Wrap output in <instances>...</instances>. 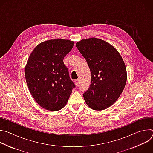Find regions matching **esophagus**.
Masks as SVG:
<instances>
[{
  "mask_svg": "<svg viewBox=\"0 0 153 153\" xmlns=\"http://www.w3.org/2000/svg\"><path fill=\"white\" fill-rule=\"evenodd\" d=\"M79 82H80V81H79V79H77V80H76L74 81L75 85H76V86H78V85H79Z\"/></svg>",
  "mask_w": 153,
  "mask_h": 153,
  "instance_id": "obj_1",
  "label": "esophagus"
}]
</instances>
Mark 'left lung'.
I'll return each instance as SVG.
<instances>
[{
  "label": "left lung",
  "instance_id": "obj_1",
  "mask_svg": "<svg viewBox=\"0 0 153 153\" xmlns=\"http://www.w3.org/2000/svg\"><path fill=\"white\" fill-rule=\"evenodd\" d=\"M76 47L86 60L91 74V84L84 100L94 110L111 106L119 97L126 82L125 63L117 50L97 38L82 39Z\"/></svg>",
  "mask_w": 153,
  "mask_h": 153
}]
</instances>
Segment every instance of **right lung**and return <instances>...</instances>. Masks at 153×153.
<instances>
[{"instance_id":"right-lung-1","label":"right lung","mask_w":153,"mask_h":153,"mask_svg":"<svg viewBox=\"0 0 153 153\" xmlns=\"http://www.w3.org/2000/svg\"><path fill=\"white\" fill-rule=\"evenodd\" d=\"M74 43L60 39L47 40L39 43L28 58L25 68L28 89L36 102L45 110H61L75 88L63 63Z\"/></svg>"}]
</instances>
